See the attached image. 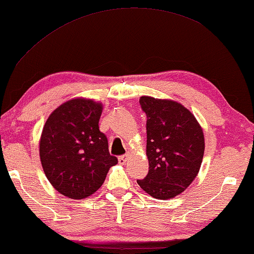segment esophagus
I'll list each match as a JSON object with an SVG mask.
<instances>
[{
    "mask_svg": "<svg viewBox=\"0 0 254 254\" xmlns=\"http://www.w3.org/2000/svg\"><path fill=\"white\" fill-rule=\"evenodd\" d=\"M127 155H123V156H120L119 157V163L121 164V165H124L127 163Z\"/></svg>",
    "mask_w": 254,
    "mask_h": 254,
    "instance_id": "esophagus-1",
    "label": "esophagus"
}]
</instances>
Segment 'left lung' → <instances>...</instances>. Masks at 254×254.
<instances>
[{
  "instance_id": "1",
  "label": "left lung",
  "mask_w": 254,
  "mask_h": 254,
  "mask_svg": "<svg viewBox=\"0 0 254 254\" xmlns=\"http://www.w3.org/2000/svg\"><path fill=\"white\" fill-rule=\"evenodd\" d=\"M147 115L149 171L136 182L152 198L166 200L182 193L198 175L204 136L194 115L170 99L140 97Z\"/></svg>"
}]
</instances>
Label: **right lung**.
I'll use <instances>...</instances> for the list:
<instances>
[{
  "label": "right lung",
  "instance_id": "obj_1",
  "mask_svg": "<svg viewBox=\"0 0 254 254\" xmlns=\"http://www.w3.org/2000/svg\"><path fill=\"white\" fill-rule=\"evenodd\" d=\"M102 103L74 98L48 116L39 141L44 173L55 190L71 199L88 198L102 187L118 158L99 131Z\"/></svg>",
  "mask_w": 254,
  "mask_h": 254
}]
</instances>
